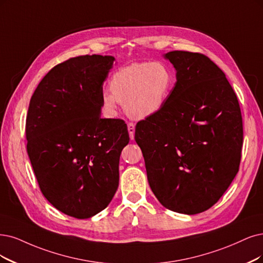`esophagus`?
Listing matches in <instances>:
<instances>
[{"instance_id":"34e87169","label":"esophagus","mask_w":263,"mask_h":263,"mask_svg":"<svg viewBox=\"0 0 263 263\" xmlns=\"http://www.w3.org/2000/svg\"><path fill=\"white\" fill-rule=\"evenodd\" d=\"M128 131L130 134V139L134 140V132H135V125L133 123H128Z\"/></svg>"}]
</instances>
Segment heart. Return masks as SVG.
<instances>
[{"mask_svg": "<svg viewBox=\"0 0 263 263\" xmlns=\"http://www.w3.org/2000/svg\"><path fill=\"white\" fill-rule=\"evenodd\" d=\"M174 85V74L163 63H133L116 71L110 91L102 94L104 112L114 115L118 103L132 119H146L166 105Z\"/></svg>", "mask_w": 263, "mask_h": 263, "instance_id": "1", "label": "heart"}]
</instances>
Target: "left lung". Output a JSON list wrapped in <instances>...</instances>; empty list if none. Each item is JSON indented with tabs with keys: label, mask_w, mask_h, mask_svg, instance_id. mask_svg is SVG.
I'll use <instances>...</instances> for the list:
<instances>
[{
	"label": "left lung",
	"mask_w": 263,
	"mask_h": 263,
	"mask_svg": "<svg viewBox=\"0 0 263 263\" xmlns=\"http://www.w3.org/2000/svg\"><path fill=\"white\" fill-rule=\"evenodd\" d=\"M176 69L163 108L135 126L147 180L163 207L184 215L206 211L238 172L242 120L236 94L205 55H163Z\"/></svg>",
	"instance_id": "obj_1"
}]
</instances>
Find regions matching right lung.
<instances>
[{
    "label": "right lung",
    "mask_w": 263,
    "mask_h": 263,
    "mask_svg": "<svg viewBox=\"0 0 263 263\" xmlns=\"http://www.w3.org/2000/svg\"><path fill=\"white\" fill-rule=\"evenodd\" d=\"M114 56L58 64L35 89L27 114L29 159L44 197L65 215L87 219L109 205L119 185L123 120L103 119V84Z\"/></svg>",
    "instance_id": "1"
}]
</instances>
